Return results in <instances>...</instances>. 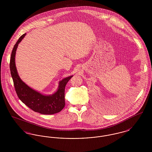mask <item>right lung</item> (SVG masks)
Masks as SVG:
<instances>
[{"label":"right lung","instance_id":"1","mask_svg":"<svg viewBox=\"0 0 152 152\" xmlns=\"http://www.w3.org/2000/svg\"><path fill=\"white\" fill-rule=\"evenodd\" d=\"M26 34L19 37L12 51L10 68L14 81L15 89L19 99L32 110L43 115H52L60 112L65 106V87L73 76L67 77L59 82L58 91L52 95H44L34 90L20 79L15 65V54L18 44Z\"/></svg>","mask_w":152,"mask_h":152}]
</instances>
